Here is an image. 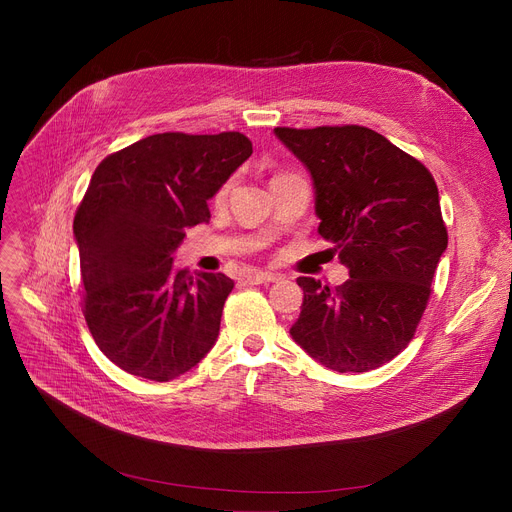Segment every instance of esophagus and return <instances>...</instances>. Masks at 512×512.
Listing matches in <instances>:
<instances>
[{"label": "esophagus", "mask_w": 512, "mask_h": 512, "mask_svg": "<svg viewBox=\"0 0 512 512\" xmlns=\"http://www.w3.org/2000/svg\"><path fill=\"white\" fill-rule=\"evenodd\" d=\"M247 280H249L251 284H270V282H276V280H278V276H276V274H272V272L255 270V272H251V274L247 276Z\"/></svg>", "instance_id": "esophagus-1"}]
</instances>
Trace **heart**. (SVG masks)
Returning <instances> with one entry per match:
<instances>
[{
	"label": "heart",
	"instance_id": "1",
	"mask_svg": "<svg viewBox=\"0 0 512 512\" xmlns=\"http://www.w3.org/2000/svg\"><path fill=\"white\" fill-rule=\"evenodd\" d=\"M226 191H228V186H226V188H222V193H220V197H224V195H226Z\"/></svg>",
	"mask_w": 512,
	"mask_h": 512
}]
</instances>
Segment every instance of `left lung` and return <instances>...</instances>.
I'll return each mask as SVG.
<instances>
[{"label": "left lung", "instance_id": "obj_1", "mask_svg": "<svg viewBox=\"0 0 512 512\" xmlns=\"http://www.w3.org/2000/svg\"><path fill=\"white\" fill-rule=\"evenodd\" d=\"M309 170L319 234L334 242L348 278H299L292 340L317 363L363 373L405 348L427 307L448 234L427 168L365 126L276 128Z\"/></svg>", "mask_w": 512, "mask_h": 512}]
</instances>
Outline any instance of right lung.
I'll return each mask as SVG.
<instances>
[{
  "mask_svg": "<svg viewBox=\"0 0 512 512\" xmlns=\"http://www.w3.org/2000/svg\"><path fill=\"white\" fill-rule=\"evenodd\" d=\"M240 132L151 134L107 155L74 215L85 319L101 353L153 382L191 371L220 334L234 282L176 270L184 230L251 157Z\"/></svg>",
  "mask_w": 512,
  "mask_h": 512,
  "instance_id": "right-lung-1",
  "label": "right lung"
}]
</instances>
